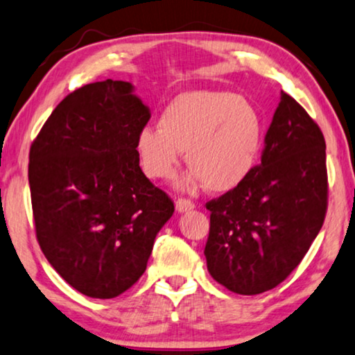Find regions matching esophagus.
Here are the masks:
<instances>
[{"instance_id":"34e87169","label":"esophagus","mask_w":355,"mask_h":355,"mask_svg":"<svg viewBox=\"0 0 355 355\" xmlns=\"http://www.w3.org/2000/svg\"><path fill=\"white\" fill-rule=\"evenodd\" d=\"M193 207H196V205H193V202L189 200V198H178V200H176V210H178V213L191 211Z\"/></svg>"}]
</instances>
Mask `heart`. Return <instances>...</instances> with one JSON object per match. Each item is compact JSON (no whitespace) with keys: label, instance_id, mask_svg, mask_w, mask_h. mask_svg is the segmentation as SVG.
<instances>
[{"label":"heart","instance_id":"1","mask_svg":"<svg viewBox=\"0 0 355 355\" xmlns=\"http://www.w3.org/2000/svg\"><path fill=\"white\" fill-rule=\"evenodd\" d=\"M263 139V118L250 101L226 90H196L174 96L158 125L140 129L135 152L152 181L171 179L186 152L187 186L227 192L249 178Z\"/></svg>","mask_w":355,"mask_h":355}]
</instances>
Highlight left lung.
Listing matches in <instances>:
<instances>
[{
  "instance_id": "1",
  "label": "left lung",
  "mask_w": 355,
  "mask_h": 355,
  "mask_svg": "<svg viewBox=\"0 0 355 355\" xmlns=\"http://www.w3.org/2000/svg\"><path fill=\"white\" fill-rule=\"evenodd\" d=\"M328 205L327 145L318 124L284 92L261 163L225 196L207 203V268L242 295L288 278L322 230Z\"/></svg>"
}]
</instances>
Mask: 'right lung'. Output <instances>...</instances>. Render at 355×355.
<instances>
[{
    "label": "right lung",
    "instance_id": "obj_1",
    "mask_svg": "<svg viewBox=\"0 0 355 355\" xmlns=\"http://www.w3.org/2000/svg\"><path fill=\"white\" fill-rule=\"evenodd\" d=\"M148 106L124 80L80 87L53 110L28 155L33 221L67 284L113 299L139 281L174 203L139 166Z\"/></svg>",
    "mask_w": 355,
    "mask_h": 355
}]
</instances>
